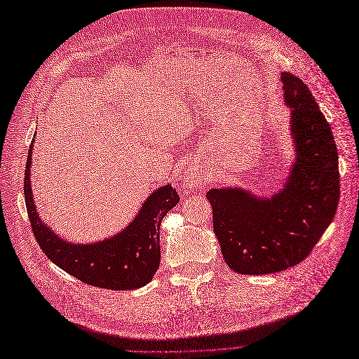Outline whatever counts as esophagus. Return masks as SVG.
I'll return each mask as SVG.
<instances>
[{
	"instance_id": "1",
	"label": "esophagus",
	"mask_w": 359,
	"mask_h": 359,
	"mask_svg": "<svg viewBox=\"0 0 359 359\" xmlns=\"http://www.w3.org/2000/svg\"><path fill=\"white\" fill-rule=\"evenodd\" d=\"M184 184L189 187H196L199 186V184H203L206 181L205 177H202L201 173H198L194 169H187L186 172H184Z\"/></svg>"
}]
</instances>
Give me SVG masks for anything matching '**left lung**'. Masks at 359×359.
Returning <instances> with one entry per match:
<instances>
[{
  "instance_id": "8db88e82",
  "label": "left lung",
  "mask_w": 359,
  "mask_h": 359,
  "mask_svg": "<svg viewBox=\"0 0 359 359\" xmlns=\"http://www.w3.org/2000/svg\"><path fill=\"white\" fill-rule=\"evenodd\" d=\"M281 82L297 147L285 190L266 201L241 189L206 193L223 257L238 274H273L299 264L327 231L339 205V156L331 126L302 79L283 73Z\"/></svg>"
}]
</instances>
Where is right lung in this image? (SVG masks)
<instances>
[{
	"instance_id": "right-lung-1",
	"label": "right lung",
	"mask_w": 359,
	"mask_h": 359,
	"mask_svg": "<svg viewBox=\"0 0 359 359\" xmlns=\"http://www.w3.org/2000/svg\"><path fill=\"white\" fill-rule=\"evenodd\" d=\"M31 148L25 168L24 191L31 229L45 255L70 276L86 285L130 290L149 283L160 265V224L180 202L172 186L156 190L144 203L133 223L121 233L99 244H69L41 223L34 210L29 184Z\"/></svg>"
}]
</instances>
